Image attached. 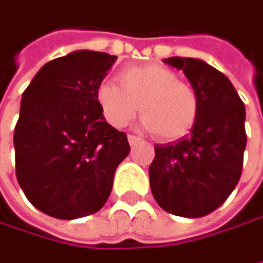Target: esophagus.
I'll list each match as a JSON object with an SVG mask.
<instances>
[{
	"label": "esophagus",
	"mask_w": 263,
	"mask_h": 263,
	"mask_svg": "<svg viewBox=\"0 0 263 263\" xmlns=\"http://www.w3.org/2000/svg\"><path fill=\"white\" fill-rule=\"evenodd\" d=\"M142 139L139 138V136H135V135H128V142H130V145H136V144H139Z\"/></svg>",
	"instance_id": "1"
}]
</instances>
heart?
Instances as JSON below:
<instances>
[{
	"mask_svg": "<svg viewBox=\"0 0 263 263\" xmlns=\"http://www.w3.org/2000/svg\"><path fill=\"white\" fill-rule=\"evenodd\" d=\"M119 85L102 82L96 88V102L104 119L122 128L136 113L142 125L162 141L185 138L196 125L200 99L195 85L179 79L178 73L161 64L125 67L118 74Z\"/></svg>",
	"mask_w": 263,
	"mask_h": 263,
	"instance_id": "heart-1",
	"label": "heart"
}]
</instances>
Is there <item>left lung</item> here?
Returning <instances> with one entry per match:
<instances>
[{"mask_svg":"<svg viewBox=\"0 0 263 263\" xmlns=\"http://www.w3.org/2000/svg\"><path fill=\"white\" fill-rule=\"evenodd\" d=\"M164 63L182 70L195 85L200 111L190 135L155 145L150 187L167 213L202 217L219 208L240 179L247 145L245 107L230 79L214 67L181 57Z\"/></svg>","mask_w":263,"mask_h":263,"instance_id":"obj_1","label":"left lung"}]
</instances>
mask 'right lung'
Returning a JSON list of instances; mask_svg holds the SVG:
<instances>
[{
  "label": "right lung",
  "instance_id": "obj_1",
  "mask_svg": "<svg viewBox=\"0 0 263 263\" xmlns=\"http://www.w3.org/2000/svg\"><path fill=\"white\" fill-rule=\"evenodd\" d=\"M115 61L104 52H71L41 67L23 93L13 133L16 179L32 205L52 217L99 211L130 153L127 135L105 122L96 102Z\"/></svg>",
  "mask_w": 263,
  "mask_h": 263
}]
</instances>
